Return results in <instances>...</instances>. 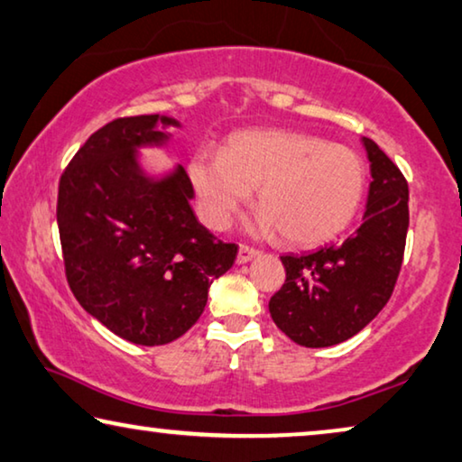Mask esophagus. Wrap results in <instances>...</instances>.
<instances>
[{
  "label": "esophagus",
  "mask_w": 462,
  "mask_h": 462,
  "mask_svg": "<svg viewBox=\"0 0 462 462\" xmlns=\"http://www.w3.org/2000/svg\"><path fill=\"white\" fill-rule=\"evenodd\" d=\"M257 254H259V251L253 249V246H249V245H240V246H238L236 261H238V263H249V261H251L253 257H257Z\"/></svg>",
  "instance_id": "1"
}]
</instances>
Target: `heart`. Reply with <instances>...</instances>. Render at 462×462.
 Returning <instances> with one entry per match:
<instances>
[{
	"instance_id": "1",
	"label": "heart",
	"mask_w": 462,
	"mask_h": 462,
	"mask_svg": "<svg viewBox=\"0 0 462 462\" xmlns=\"http://www.w3.org/2000/svg\"><path fill=\"white\" fill-rule=\"evenodd\" d=\"M189 176L211 228L228 226L257 189L261 230H280L282 240L294 246L338 236L359 211L367 187L356 151L294 130L238 133L224 153L199 149Z\"/></svg>"
}]
</instances>
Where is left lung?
<instances>
[{
    "label": "left lung",
    "mask_w": 462,
    "mask_h": 462,
    "mask_svg": "<svg viewBox=\"0 0 462 462\" xmlns=\"http://www.w3.org/2000/svg\"><path fill=\"white\" fill-rule=\"evenodd\" d=\"M363 144L374 178L363 224L342 245L280 257L286 280L270 299V313L300 346H334L359 334L390 300L401 273L409 182L374 141Z\"/></svg>",
    "instance_id": "left-lung-1"
}]
</instances>
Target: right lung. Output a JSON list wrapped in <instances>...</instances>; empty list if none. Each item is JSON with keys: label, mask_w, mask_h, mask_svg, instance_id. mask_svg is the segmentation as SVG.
Wrapping results in <instances>:
<instances>
[{"label": "right lung", "mask_w": 462, "mask_h": 462, "mask_svg": "<svg viewBox=\"0 0 462 462\" xmlns=\"http://www.w3.org/2000/svg\"><path fill=\"white\" fill-rule=\"evenodd\" d=\"M157 122L178 126L157 114L126 116L88 136L60 178L55 211L72 294L116 336L143 346L187 334L238 253L199 224L187 170L163 180L139 170L136 147L168 139Z\"/></svg>", "instance_id": "add662e5"}]
</instances>
